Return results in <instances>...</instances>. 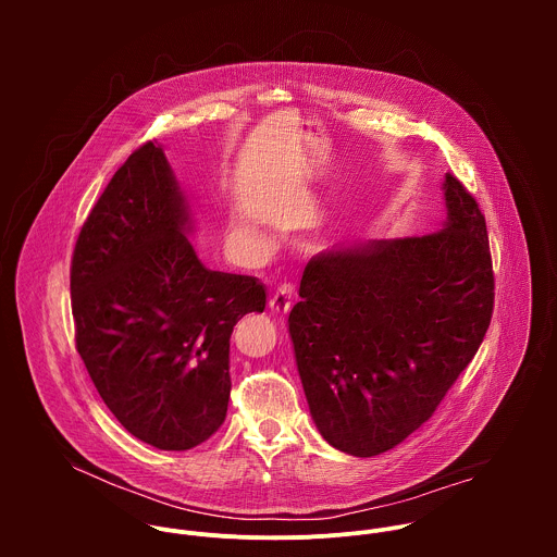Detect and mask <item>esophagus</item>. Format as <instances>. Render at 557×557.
Returning <instances> with one entry per match:
<instances>
[{
	"label": "esophagus",
	"instance_id": "34e87169",
	"mask_svg": "<svg viewBox=\"0 0 557 557\" xmlns=\"http://www.w3.org/2000/svg\"><path fill=\"white\" fill-rule=\"evenodd\" d=\"M290 301H293V286L290 284H280L275 288V293L269 299V308L275 314H286L290 310Z\"/></svg>",
	"mask_w": 557,
	"mask_h": 557
}]
</instances>
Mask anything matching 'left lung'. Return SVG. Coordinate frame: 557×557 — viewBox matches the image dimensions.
I'll use <instances>...</instances> for the list:
<instances>
[{
	"instance_id": "left-lung-1",
	"label": "left lung",
	"mask_w": 557,
	"mask_h": 557,
	"mask_svg": "<svg viewBox=\"0 0 557 557\" xmlns=\"http://www.w3.org/2000/svg\"><path fill=\"white\" fill-rule=\"evenodd\" d=\"M443 228L337 245L310 258L288 314L310 417L339 451L404 443L438 408L492 322L485 218L445 174Z\"/></svg>"
}]
</instances>
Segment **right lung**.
Segmentation results:
<instances>
[{
  "label": "right lung",
  "mask_w": 557,
  "mask_h": 557,
  "mask_svg": "<svg viewBox=\"0 0 557 557\" xmlns=\"http://www.w3.org/2000/svg\"><path fill=\"white\" fill-rule=\"evenodd\" d=\"M191 207L163 151L145 143L112 176L72 256L76 350L116 421L168 451L205 443L224 423L228 339L267 288L207 269Z\"/></svg>",
  "instance_id": "add662e5"
}]
</instances>
